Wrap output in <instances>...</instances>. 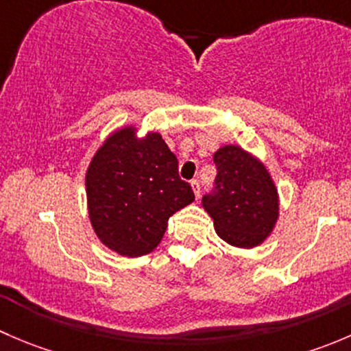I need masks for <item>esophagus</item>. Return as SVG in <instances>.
<instances>
[{
	"label": "esophagus",
	"instance_id": "obj_1",
	"mask_svg": "<svg viewBox=\"0 0 351 351\" xmlns=\"http://www.w3.org/2000/svg\"><path fill=\"white\" fill-rule=\"evenodd\" d=\"M192 190L193 193H195V198L198 200V198H200V183H198L197 180H193L192 182Z\"/></svg>",
	"mask_w": 351,
	"mask_h": 351
}]
</instances>
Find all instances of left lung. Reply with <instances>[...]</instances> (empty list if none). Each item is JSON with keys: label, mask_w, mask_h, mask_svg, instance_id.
<instances>
[{"label": "left lung", "mask_w": 351, "mask_h": 351, "mask_svg": "<svg viewBox=\"0 0 351 351\" xmlns=\"http://www.w3.org/2000/svg\"><path fill=\"white\" fill-rule=\"evenodd\" d=\"M217 186L202 198L215 232L231 246L251 250L268 239L280 214L278 190L265 162L236 144L215 151Z\"/></svg>", "instance_id": "obj_1"}]
</instances>
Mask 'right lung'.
<instances>
[{
	"mask_svg": "<svg viewBox=\"0 0 351 351\" xmlns=\"http://www.w3.org/2000/svg\"><path fill=\"white\" fill-rule=\"evenodd\" d=\"M136 125L108 134L88 165V217L101 244L120 256L151 253L175 212L195 200L178 176V159L158 132Z\"/></svg>",
	"mask_w": 351,
	"mask_h": 351,
	"instance_id": "add662e5",
	"label": "right lung"
}]
</instances>
